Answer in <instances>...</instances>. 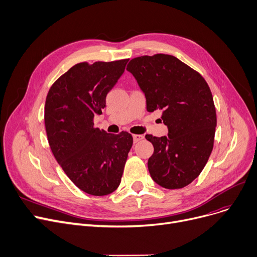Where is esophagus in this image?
Wrapping results in <instances>:
<instances>
[{"instance_id": "34e87169", "label": "esophagus", "mask_w": 257, "mask_h": 257, "mask_svg": "<svg viewBox=\"0 0 257 257\" xmlns=\"http://www.w3.org/2000/svg\"><path fill=\"white\" fill-rule=\"evenodd\" d=\"M143 138H144L143 135H133V139H134V142H135V143L139 142V141L142 140Z\"/></svg>"}]
</instances>
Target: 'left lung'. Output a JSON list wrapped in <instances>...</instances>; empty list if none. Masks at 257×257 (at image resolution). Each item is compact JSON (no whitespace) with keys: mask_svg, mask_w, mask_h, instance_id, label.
I'll use <instances>...</instances> for the list:
<instances>
[{"mask_svg":"<svg viewBox=\"0 0 257 257\" xmlns=\"http://www.w3.org/2000/svg\"><path fill=\"white\" fill-rule=\"evenodd\" d=\"M126 70L144 92L148 112L161 111L168 127V136H145L154 145L151 177L167 189L189 185L213 149L216 112L208 83L198 71L162 53L133 58Z\"/></svg>","mask_w":257,"mask_h":257,"instance_id":"left-lung-1","label":"left lung"}]
</instances>
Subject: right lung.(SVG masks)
I'll use <instances>...</instances> for the list:
<instances>
[{
  "label": "right lung",
  "instance_id": "1",
  "mask_svg": "<svg viewBox=\"0 0 257 257\" xmlns=\"http://www.w3.org/2000/svg\"><path fill=\"white\" fill-rule=\"evenodd\" d=\"M128 59L76 64L51 85L45 104V127L58 164L74 184L92 195H106L121 182L133 136L94 126L105 97Z\"/></svg>",
  "mask_w": 257,
  "mask_h": 257
}]
</instances>
